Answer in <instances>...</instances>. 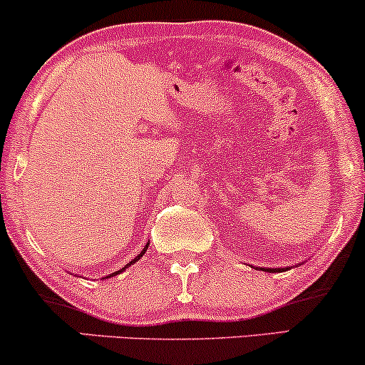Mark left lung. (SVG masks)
Returning <instances> with one entry per match:
<instances>
[{"label": "left lung", "instance_id": "1", "mask_svg": "<svg viewBox=\"0 0 365 365\" xmlns=\"http://www.w3.org/2000/svg\"><path fill=\"white\" fill-rule=\"evenodd\" d=\"M260 270H265V272H272V274H274V272H284L285 269H260Z\"/></svg>", "mask_w": 365, "mask_h": 365}]
</instances>
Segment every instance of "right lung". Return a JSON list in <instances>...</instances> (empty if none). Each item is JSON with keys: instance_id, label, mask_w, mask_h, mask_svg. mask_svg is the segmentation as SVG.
I'll list each match as a JSON object with an SVG mask.
<instances>
[{"instance_id": "right-lung-1", "label": "right lung", "mask_w": 365, "mask_h": 365, "mask_svg": "<svg viewBox=\"0 0 365 365\" xmlns=\"http://www.w3.org/2000/svg\"><path fill=\"white\" fill-rule=\"evenodd\" d=\"M148 245H149V243H148ZM148 245H146V247H144V248H143V252H140V253L138 255V257H135V258H134V260H133V262H129V263H127V265H125V267H122V269H120V270L113 272V274H110V275H108V277H113V275L120 274V272H124L125 269H129V267H130V265H133V263H135V262H138V260H139V258H140V257H143V255H144V253H146V250H148ZM108 277H107V279H108Z\"/></svg>"}]
</instances>
